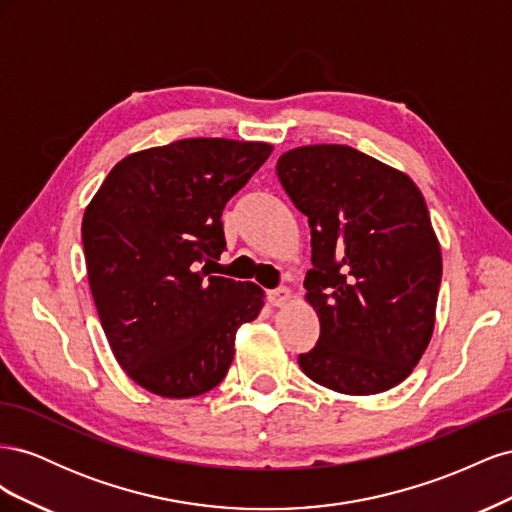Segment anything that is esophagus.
Instances as JSON below:
<instances>
[{
    "mask_svg": "<svg viewBox=\"0 0 512 512\" xmlns=\"http://www.w3.org/2000/svg\"><path fill=\"white\" fill-rule=\"evenodd\" d=\"M267 299H269V303L271 305H275V307H284L290 299H292V292L288 290V288H275V290H269V294H267Z\"/></svg>",
    "mask_w": 512,
    "mask_h": 512,
    "instance_id": "34e87169",
    "label": "esophagus"
}]
</instances>
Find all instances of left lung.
Masks as SVG:
<instances>
[{"instance_id":"left-lung-1","label":"left lung","mask_w":512,"mask_h":512,"mask_svg":"<svg viewBox=\"0 0 512 512\" xmlns=\"http://www.w3.org/2000/svg\"><path fill=\"white\" fill-rule=\"evenodd\" d=\"M275 170L312 228L305 299L320 337L303 374L344 395L393 389L429 346L442 280L421 190L348 145L297 147Z\"/></svg>"}]
</instances>
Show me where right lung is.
Returning <instances> with one entry per match:
<instances>
[{
	"label": "right lung",
	"instance_id": "obj_1",
	"mask_svg": "<svg viewBox=\"0 0 512 512\" xmlns=\"http://www.w3.org/2000/svg\"><path fill=\"white\" fill-rule=\"evenodd\" d=\"M267 143L185 138L132 153L85 209L87 277L123 371L160 397L218 386L262 290L211 275L226 250L222 211L271 156ZM206 267L203 268L202 265Z\"/></svg>",
	"mask_w": 512,
	"mask_h": 512
}]
</instances>
